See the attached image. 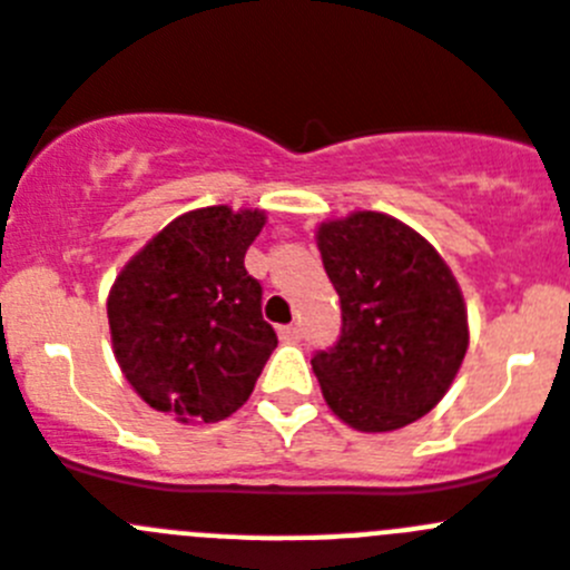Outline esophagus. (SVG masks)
Wrapping results in <instances>:
<instances>
[{"label": "esophagus", "mask_w": 570, "mask_h": 570, "mask_svg": "<svg viewBox=\"0 0 570 570\" xmlns=\"http://www.w3.org/2000/svg\"><path fill=\"white\" fill-rule=\"evenodd\" d=\"M279 340L285 342H299L302 340V325H282Z\"/></svg>", "instance_id": "34e87169"}]
</instances>
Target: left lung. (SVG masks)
Returning a JSON list of instances; mask_svg holds the SVG:
<instances>
[{
    "instance_id": "1",
    "label": "left lung",
    "mask_w": 570,
    "mask_h": 570,
    "mask_svg": "<svg viewBox=\"0 0 570 570\" xmlns=\"http://www.w3.org/2000/svg\"><path fill=\"white\" fill-rule=\"evenodd\" d=\"M342 305V334L311 365L322 396L356 431H396L425 416L468 351V311L454 274L414 228L356 210L316 230Z\"/></svg>"
}]
</instances>
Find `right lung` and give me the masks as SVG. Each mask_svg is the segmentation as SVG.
<instances>
[{"label":"right lung","mask_w":570,"mask_h":570,"mask_svg":"<svg viewBox=\"0 0 570 570\" xmlns=\"http://www.w3.org/2000/svg\"><path fill=\"white\" fill-rule=\"evenodd\" d=\"M262 210L228 205L176 216L116 276L110 342L125 380L179 422H219L248 402L276 347L245 250Z\"/></svg>","instance_id":"obj_1"}]
</instances>
